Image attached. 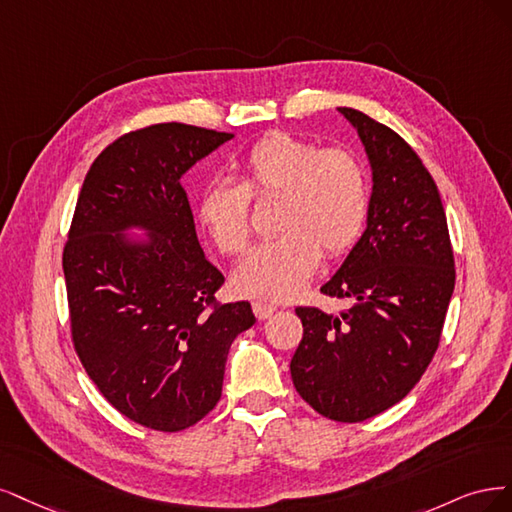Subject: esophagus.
I'll return each mask as SVG.
<instances>
[{
	"label": "esophagus",
	"instance_id": "esophagus-1",
	"mask_svg": "<svg viewBox=\"0 0 512 512\" xmlns=\"http://www.w3.org/2000/svg\"><path fill=\"white\" fill-rule=\"evenodd\" d=\"M253 312H255V317L259 321H263V319H270L274 315L276 306L274 304H266V302H253Z\"/></svg>",
	"mask_w": 512,
	"mask_h": 512
}]
</instances>
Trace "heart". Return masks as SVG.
<instances>
[{
  "label": "heart",
  "mask_w": 512,
  "mask_h": 512,
  "mask_svg": "<svg viewBox=\"0 0 512 512\" xmlns=\"http://www.w3.org/2000/svg\"><path fill=\"white\" fill-rule=\"evenodd\" d=\"M251 197H278L276 238L257 244L234 270V289L261 300H289L327 257L349 251L368 214V180L344 148L274 131L240 161V185L212 180L197 197V223L225 255H240L251 238Z\"/></svg>",
  "instance_id": "obj_1"
}]
</instances>
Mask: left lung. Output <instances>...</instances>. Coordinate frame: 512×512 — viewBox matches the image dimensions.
I'll use <instances>...</instances> for the list:
<instances>
[{
	"label": "left lung",
	"instance_id": "obj_1",
	"mask_svg": "<svg viewBox=\"0 0 512 512\" xmlns=\"http://www.w3.org/2000/svg\"><path fill=\"white\" fill-rule=\"evenodd\" d=\"M372 168L368 225L321 287L351 300L334 312L300 306L304 336L293 385L319 415L359 423L398 404L438 349L455 287L447 214L432 174L408 142L353 108H338Z\"/></svg>",
	"mask_w": 512,
	"mask_h": 512
}]
</instances>
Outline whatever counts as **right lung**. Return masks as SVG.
<instances>
[{"mask_svg": "<svg viewBox=\"0 0 512 512\" xmlns=\"http://www.w3.org/2000/svg\"><path fill=\"white\" fill-rule=\"evenodd\" d=\"M232 138L159 123L114 140L85 176L63 249L82 366L121 415L157 432L187 430L217 406L229 346L255 323L249 302L214 300L225 278L180 185ZM129 228L147 240L127 239Z\"/></svg>", "mask_w": 512, "mask_h": 512, "instance_id": "1", "label": "right lung"}]
</instances>
